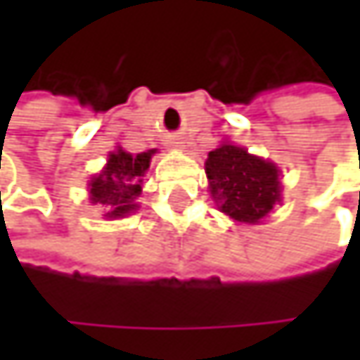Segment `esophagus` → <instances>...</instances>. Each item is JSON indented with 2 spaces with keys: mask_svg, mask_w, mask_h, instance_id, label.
<instances>
[{
  "mask_svg": "<svg viewBox=\"0 0 360 360\" xmlns=\"http://www.w3.org/2000/svg\"><path fill=\"white\" fill-rule=\"evenodd\" d=\"M169 146H171V148H179L181 141L179 139H171V141H169Z\"/></svg>",
  "mask_w": 360,
  "mask_h": 360,
  "instance_id": "esophagus-1",
  "label": "esophagus"
}]
</instances>
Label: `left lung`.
Wrapping results in <instances>:
<instances>
[{
	"label": "left lung",
	"mask_w": 360,
	"mask_h": 360,
	"mask_svg": "<svg viewBox=\"0 0 360 360\" xmlns=\"http://www.w3.org/2000/svg\"><path fill=\"white\" fill-rule=\"evenodd\" d=\"M206 177L219 210L238 223L258 225L281 202L279 169L240 146L221 143L212 150Z\"/></svg>",
	"instance_id": "8db88e82"
}]
</instances>
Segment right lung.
Listing matches in <instances>:
<instances>
[{
    "label": "right lung",
    "instance_id": "obj_1",
    "mask_svg": "<svg viewBox=\"0 0 360 360\" xmlns=\"http://www.w3.org/2000/svg\"><path fill=\"white\" fill-rule=\"evenodd\" d=\"M154 154L156 150H148L133 156L122 148L110 152L104 171L89 181V200L104 206L106 219H122L139 208L135 200L141 193L143 175Z\"/></svg>",
    "mask_w": 360,
    "mask_h": 360
}]
</instances>
